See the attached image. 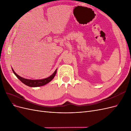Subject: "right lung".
Wrapping results in <instances>:
<instances>
[{"instance_id": "right-lung-1", "label": "right lung", "mask_w": 131, "mask_h": 131, "mask_svg": "<svg viewBox=\"0 0 131 131\" xmlns=\"http://www.w3.org/2000/svg\"><path fill=\"white\" fill-rule=\"evenodd\" d=\"M12 70H13V72L14 73V74L17 77V78L19 79V80L23 83V84L26 85L28 86L34 87H34H38V86H41L43 85H45L46 84H47V83H49L54 78L55 75H56L57 73V69H56L55 70V72L51 75L50 77L47 78L46 79H41V80H29V79H27L23 78L22 77H21L14 72V70H13V68H12Z\"/></svg>"}]
</instances>
